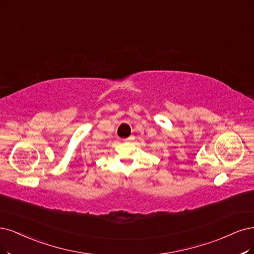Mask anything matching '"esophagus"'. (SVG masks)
I'll list each match as a JSON object with an SVG mask.
<instances>
[{
  "label": "esophagus",
  "mask_w": 254,
  "mask_h": 254,
  "mask_svg": "<svg viewBox=\"0 0 254 254\" xmlns=\"http://www.w3.org/2000/svg\"><path fill=\"white\" fill-rule=\"evenodd\" d=\"M129 139H130V138H127V139H125V140H129Z\"/></svg>",
  "instance_id": "esophagus-1"
}]
</instances>
